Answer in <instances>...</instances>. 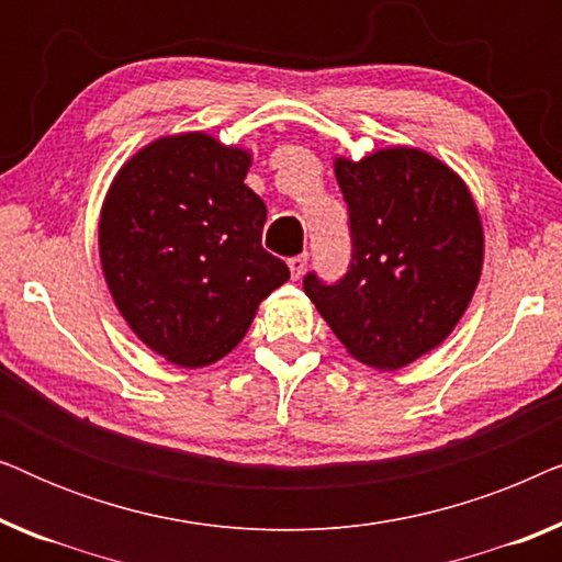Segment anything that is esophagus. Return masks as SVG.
<instances>
[{"label": "esophagus", "mask_w": 562, "mask_h": 562, "mask_svg": "<svg viewBox=\"0 0 562 562\" xmlns=\"http://www.w3.org/2000/svg\"><path fill=\"white\" fill-rule=\"evenodd\" d=\"M306 252H299V256H291L289 258V268H291V279H302L304 268H306Z\"/></svg>", "instance_id": "obj_1"}]
</instances>
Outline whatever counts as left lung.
<instances>
[{"label": "left lung", "mask_w": 562, "mask_h": 562, "mask_svg": "<svg viewBox=\"0 0 562 562\" xmlns=\"http://www.w3.org/2000/svg\"><path fill=\"white\" fill-rule=\"evenodd\" d=\"M348 204L350 266L304 291L358 360L396 371L452 333L483 263V233L465 183L414 148L335 164Z\"/></svg>", "instance_id": "1"}]
</instances>
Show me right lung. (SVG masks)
Masks as SVG:
<instances>
[{"label": "right lung", "instance_id": "1", "mask_svg": "<svg viewBox=\"0 0 562 562\" xmlns=\"http://www.w3.org/2000/svg\"><path fill=\"white\" fill-rule=\"evenodd\" d=\"M248 166V153L210 135L164 137L106 194L99 252L114 304L171 363L227 356L289 279V266L260 245L266 204L243 183Z\"/></svg>", "mask_w": 562, "mask_h": 562}]
</instances>
